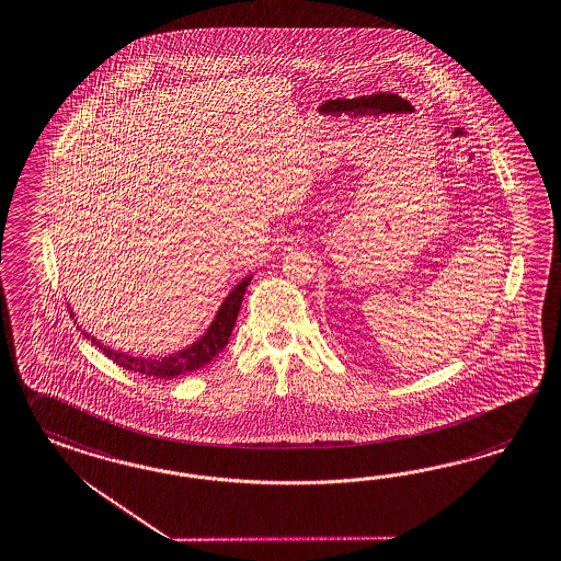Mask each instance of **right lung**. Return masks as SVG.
Returning a JSON list of instances; mask_svg holds the SVG:
<instances>
[{"label": "right lung", "mask_w": 561, "mask_h": 561, "mask_svg": "<svg viewBox=\"0 0 561 561\" xmlns=\"http://www.w3.org/2000/svg\"><path fill=\"white\" fill-rule=\"evenodd\" d=\"M252 274H248L242 278L236 287L231 288L228 297L219 305L214 321L209 323V328L205 330L202 337H197L193 344L162 356V358H142V356H131L128 352H117L110 345L101 344L95 335H91L89 331L83 330L87 340H91V344L100 347L101 352L110 359H114L117 366L131 370V373L145 374V376H154V378H164L171 380L183 374L195 373L203 368L205 364H209L216 358L217 354L226 347L230 340L231 330L236 325V319L240 313V305L244 299L245 287L250 285ZM71 316L75 313L71 311ZM77 323V321H75ZM79 328V325H77Z\"/></svg>", "instance_id": "1"}]
</instances>
